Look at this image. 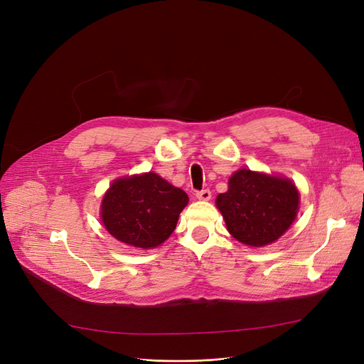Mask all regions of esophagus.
Returning <instances> with one entry per match:
<instances>
[{
  "label": "esophagus",
  "mask_w": 364,
  "mask_h": 364,
  "mask_svg": "<svg viewBox=\"0 0 364 364\" xmlns=\"http://www.w3.org/2000/svg\"><path fill=\"white\" fill-rule=\"evenodd\" d=\"M196 197H197L198 200L208 201V200H210V197H212V193H210V190H201V191H197Z\"/></svg>",
  "instance_id": "34e87169"
}]
</instances>
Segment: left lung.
I'll return each instance as SVG.
<instances>
[{
	"instance_id": "8db88e82",
	"label": "left lung",
	"mask_w": 364,
	"mask_h": 364,
	"mask_svg": "<svg viewBox=\"0 0 364 364\" xmlns=\"http://www.w3.org/2000/svg\"><path fill=\"white\" fill-rule=\"evenodd\" d=\"M300 196L296 185L279 176L237 170L228 191L216 197L227 230L248 246H266L278 240L296 220Z\"/></svg>"
}]
</instances>
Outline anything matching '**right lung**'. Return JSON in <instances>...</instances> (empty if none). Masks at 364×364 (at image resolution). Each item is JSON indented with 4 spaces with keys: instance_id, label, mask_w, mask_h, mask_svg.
Wrapping results in <instances>:
<instances>
[{
    "instance_id": "1",
    "label": "right lung",
    "mask_w": 364,
    "mask_h": 364,
    "mask_svg": "<svg viewBox=\"0 0 364 364\" xmlns=\"http://www.w3.org/2000/svg\"><path fill=\"white\" fill-rule=\"evenodd\" d=\"M188 196L156 173L116 179L101 201V221L110 235L134 248H156L176 228Z\"/></svg>"
}]
</instances>
